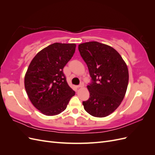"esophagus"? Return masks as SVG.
<instances>
[{
	"mask_svg": "<svg viewBox=\"0 0 155 155\" xmlns=\"http://www.w3.org/2000/svg\"><path fill=\"white\" fill-rule=\"evenodd\" d=\"M84 87V84L83 83H81L80 85H79L78 86H77V87L78 88H82V87Z\"/></svg>",
	"mask_w": 155,
	"mask_h": 155,
	"instance_id": "obj_1",
	"label": "esophagus"
}]
</instances>
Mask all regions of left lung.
I'll return each mask as SVG.
<instances>
[{
	"label": "left lung",
	"instance_id": "1",
	"mask_svg": "<svg viewBox=\"0 0 155 155\" xmlns=\"http://www.w3.org/2000/svg\"><path fill=\"white\" fill-rule=\"evenodd\" d=\"M86 63L92 83L87 86L89 99L83 101L88 114L104 118L112 113L125 97L129 83L127 66L111 46L96 41L78 45Z\"/></svg>",
	"mask_w": 155,
	"mask_h": 155
}]
</instances>
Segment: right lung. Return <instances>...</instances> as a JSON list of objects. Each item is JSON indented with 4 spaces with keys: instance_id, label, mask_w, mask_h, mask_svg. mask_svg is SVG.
Segmentation results:
<instances>
[{
    "instance_id": "add662e5",
    "label": "right lung",
    "mask_w": 155,
    "mask_h": 155,
    "mask_svg": "<svg viewBox=\"0 0 155 155\" xmlns=\"http://www.w3.org/2000/svg\"><path fill=\"white\" fill-rule=\"evenodd\" d=\"M76 46L74 43L51 44L37 53L28 68L25 76L26 93L31 104L45 115L60 114L75 95L63 70Z\"/></svg>"
}]
</instances>
